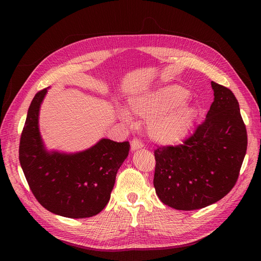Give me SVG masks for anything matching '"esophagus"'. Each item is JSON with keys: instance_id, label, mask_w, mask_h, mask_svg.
<instances>
[{"instance_id": "1", "label": "esophagus", "mask_w": 261, "mask_h": 261, "mask_svg": "<svg viewBox=\"0 0 261 261\" xmlns=\"http://www.w3.org/2000/svg\"><path fill=\"white\" fill-rule=\"evenodd\" d=\"M142 147H143V144L138 139H134L131 142V150H132V151H135V150L141 149Z\"/></svg>"}]
</instances>
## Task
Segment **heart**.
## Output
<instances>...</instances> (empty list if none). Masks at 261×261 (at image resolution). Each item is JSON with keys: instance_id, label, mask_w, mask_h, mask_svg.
I'll return each mask as SVG.
<instances>
[{"instance_id": "b5f03b06", "label": "heart", "mask_w": 261, "mask_h": 261, "mask_svg": "<svg viewBox=\"0 0 261 261\" xmlns=\"http://www.w3.org/2000/svg\"><path fill=\"white\" fill-rule=\"evenodd\" d=\"M189 93L177 85H169L129 98L131 114L149 120L147 133L154 144L163 147L180 145L193 130L198 109L186 101ZM119 116L131 121L128 110L119 109Z\"/></svg>"}]
</instances>
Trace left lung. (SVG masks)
<instances>
[{"label":"left lung","mask_w":261,"mask_h":261,"mask_svg":"<svg viewBox=\"0 0 261 261\" xmlns=\"http://www.w3.org/2000/svg\"><path fill=\"white\" fill-rule=\"evenodd\" d=\"M214 101L206 118L182 145L154 151L153 185L160 200L179 211L206 207L237 182L248 135L232 92L212 81Z\"/></svg>","instance_id":"1"}]
</instances>
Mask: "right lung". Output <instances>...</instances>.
<instances>
[{
    "label": "right lung",
    "mask_w": 261,
    "mask_h": 261,
    "mask_svg": "<svg viewBox=\"0 0 261 261\" xmlns=\"http://www.w3.org/2000/svg\"><path fill=\"white\" fill-rule=\"evenodd\" d=\"M47 89L38 92L29 108L19 147L21 167L32 193L48 212L73 219L93 217L111 197L116 173L129 154V142L101 139L76 153L48 151L39 130Z\"/></svg>",
    "instance_id": "add662e5"
}]
</instances>
